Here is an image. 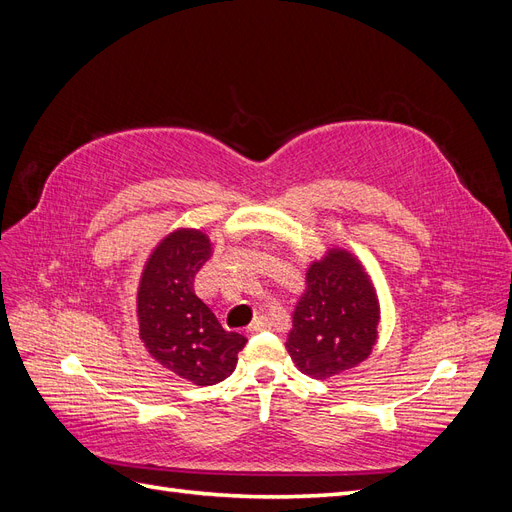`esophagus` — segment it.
<instances>
[{"mask_svg": "<svg viewBox=\"0 0 512 512\" xmlns=\"http://www.w3.org/2000/svg\"><path fill=\"white\" fill-rule=\"evenodd\" d=\"M267 327H269L267 316H258V318H254V322L250 324V327H247V333L256 335V333H260V331H265Z\"/></svg>", "mask_w": 512, "mask_h": 512, "instance_id": "esophagus-1", "label": "esophagus"}]
</instances>
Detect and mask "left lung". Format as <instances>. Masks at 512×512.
<instances>
[{"label": "left lung", "instance_id": "left-lung-1", "mask_svg": "<svg viewBox=\"0 0 512 512\" xmlns=\"http://www.w3.org/2000/svg\"><path fill=\"white\" fill-rule=\"evenodd\" d=\"M376 290L359 260L331 250L307 271L286 350L301 374L324 380L363 363L378 337Z\"/></svg>", "mask_w": 512, "mask_h": 512}]
</instances>
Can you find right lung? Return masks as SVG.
Returning a JSON list of instances; mask_svg holds the SVG:
<instances>
[{
  "instance_id": "right-lung-1",
  "label": "right lung",
  "mask_w": 512,
  "mask_h": 512,
  "mask_svg": "<svg viewBox=\"0 0 512 512\" xmlns=\"http://www.w3.org/2000/svg\"><path fill=\"white\" fill-rule=\"evenodd\" d=\"M211 256L200 230H175L153 250L138 286V324L149 354L198 386L218 384L237 367L247 339L226 331L196 297L194 277Z\"/></svg>"
}]
</instances>
